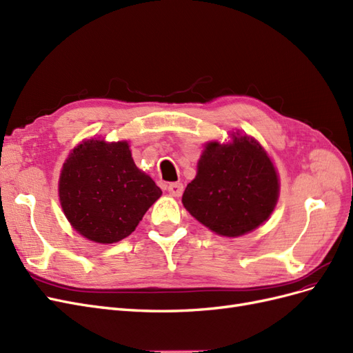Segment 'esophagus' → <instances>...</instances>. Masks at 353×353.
Here are the masks:
<instances>
[{
	"mask_svg": "<svg viewBox=\"0 0 353 353\" xmlns=\"http://www.w3.org/2000/svg\"><path fill=\"white\" fill-rule=\"evenodd\" d=\"M168 191H169L170 196L181 197V196H183V193H184V185L181 184V183H170L168 185Z\"/></svg>",
	"mask_w": 353,
	"mask_h": 353,
	"instance_id": "1",
	"label": "esophagus"
}]
</instances>
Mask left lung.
Instances as JSON below:
<instances>
[{"label":"left lung","instance_id":"left-lung-1","mask_svg":"<svg viewBox=\"0 0 353 353\" xmlns=\"http://www.w3.org/2000/svg\"><path fill=\"white\" fill-rule=\"evenodd\" d=\"M279 176L268 154L249 137L209 143L183 203L219 236L239 237L270 218L279 199Z\"/></svg>","mask_w":353,"mask_h":353}]
</instances>
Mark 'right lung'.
Returning <instances> with one entry per match:
<instances>
[{
  "label": "right lung",
  "mask_w": 353,
  "mask_h": 353,
  "mask_svg": "<svg viewBox=\"0 0 353 353\" xmlns=\"http://www.w3.org/2000/svg\"><path fill=\"white\" fill-rule=\"evenodd\" d=\"M59 196L74 230L110 244L130 236L162 190L135 166L126 141L90 140L63 165Z\"/></svg>",
  "instance_id": "1"
}]
</instances>
